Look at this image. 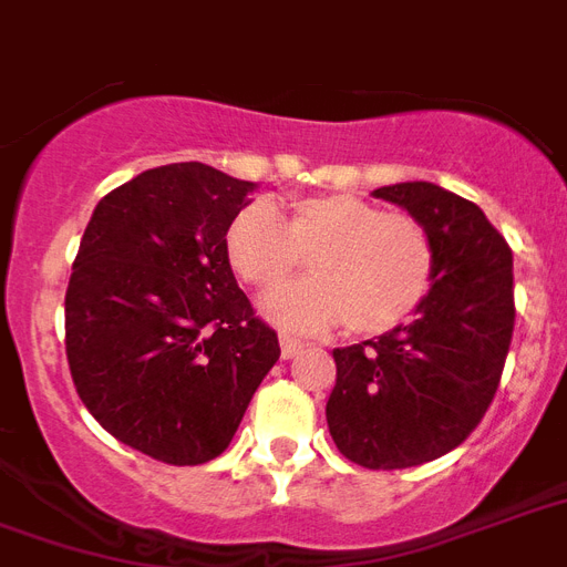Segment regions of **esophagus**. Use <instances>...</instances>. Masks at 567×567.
I'll list each match as a JSON object with an SVG mask.
<instances>
[{
    "instance_id": "obj_1",
    "label": "esophagus",
    "mask_w": 567,
    "mask_h": 567,
    "mask_svg": "<svg viewBox=\"0 0 567 567\" xmlns=\"http://www.w3.org/2000/svg\"><path fill=\"white\" fill-rule=\"evenodd\" d=\"M279 347H282V358H297L302 352V343L297 338H288V334L279 338Z\"/></svg>"
}]
</instances>
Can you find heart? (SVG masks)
I'll return each instance as SVG.
<instances>
[{
    "label": "heart",
    "mask_w": 567,
    "mask_h": 567,
    "mask_svg": "<svg viewBox=\"0 0 567 567\" xmlns=\"http://www.w3.org/2000/svg\"><path fill=\"white\" fill-rule=\"evenodd\" d=\"M224 247L238 279L259 291L288 282L299 259L311 256L315 279L265 297V315L297 334L343 323L358 334H384L416 315L434 282L427 229L343 192L293 200L285 224L268 204L244 206Z\"/></svg>",
    "instance_id": "obj_1"
}]
</instances>
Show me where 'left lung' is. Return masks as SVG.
Here are the masks:
<instances>
[{"label": "left lung", "mask_w": 567, "mask_h": 567, "mask_svg": "<svg viewBox=\"0 0 567 567\" xmlns=\"http://www.w3.org/2000/svg\"><path fill=\"white\" fill-rule=\"evenodd\" d=\"M434 244V282L408 323L334 349L326 422L363 468L422 466L457 449L495 399L515 326L513 250L481 206L413 179L372 192Z\"/></svg>", "instance_id": "8db88e82"}]
</instances>
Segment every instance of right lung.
<instances>
[{
  "label": "right lung",
  "mask_w": 567,
  "mask_h": 567,
  "mask_svg": "<svg viewBox=\"0 0 567 567\" xmlns=\"http://www.w3.org/2000/svg\"><path fill=\"white\" fill-rule=\"evenodd\" d=\"M252 188L204 163L136 174L99 200L69 276L81 402L118 443L172 466L218 457L279 361L224 247Z\"/></svg>",
  "instance_id": "1"
}]
</instances>
